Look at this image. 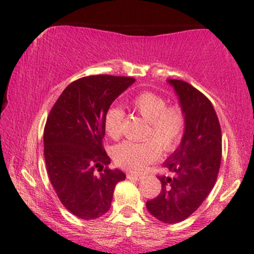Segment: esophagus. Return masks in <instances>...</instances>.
Returning <instances> with one entry per match:
<instances>
[{
	"mask_svg": "<svg viewBox=\"0 0 254 254\" xmlns=\"http://www.w3.org/2000/svg\"><path fill=\"white\" fill-rule=\"evenodd\" d=\"M127 178L133 179V181H139V179H141V176L140 174H135V173H132V172H129V173H127Z\"/></svg>",
	"mask_w": 254,
	"mask_h": 254,
	"instance_id": "esophagus-1",
	"label": "esophagus"
}]
</instances>
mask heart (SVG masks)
<instances>
[{
	"instance_id": "1",
	"label": "heart",
	"mask_w": 254,
	"mask_h": 254,
	"mask_svg": "<svg viewBox=\"0 0 254 254\" xmlns=\"http://www.w3.org/2000/svg\"><path fill=\"white\" fill-rule=\"evenodd\" d=\"M129 108L148 122L143 143L124 141L113 151L116 165L133 172L143 171L160 157V148L171 151L179 144L184 134L187 116L179 105H167L160 95L143 92L129 102ZM125 114L119 108H109L104 120V129L111 139L122 135Z\"/></svg>"
}]
</instances>
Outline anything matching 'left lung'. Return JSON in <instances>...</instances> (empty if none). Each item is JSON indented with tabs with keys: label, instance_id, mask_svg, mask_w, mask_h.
<instances>
[{
	"label": "left lung",
	"instance_id": "obj_1",
	"mask_svg": "<svg viewBox=\"0 0 254 254\" xmlns=\"http://www.w3.org/2000/svg\"><path fill=\"white\" fill-rule=\"evenodd\" d=\"M176 89L187 116L185 132L178 149L163 162L170 176H159L162 190L146 208L163 223L190 217L217 182L222 161V129L211 100L191 84L168 80Z\"/></svg>",
	"mask_w": 254,
	"mask_h": 254
}]
</instances>
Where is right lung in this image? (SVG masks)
I'll list each match as a JSON object with an SVG mask.
<instances>
[{"mask_svg": "<svg viewBox=\"0 0 254 254\" xmlns=\"http://www.w3.org/2000/svg\"><path fill=\"white\" fill-rule=\"evenodd\" d=\"M135 78L93 75L73 81L54 103L43 132V154L52 187L65 208L82 219L110 209L115 185L126 174L111 170L103 146L104 115Z\"/></svg>", "mask_w": 254, "mask_h": 254, "instance_id": "obj_1", "label": "right lung"}]
</instances>
